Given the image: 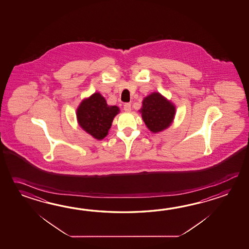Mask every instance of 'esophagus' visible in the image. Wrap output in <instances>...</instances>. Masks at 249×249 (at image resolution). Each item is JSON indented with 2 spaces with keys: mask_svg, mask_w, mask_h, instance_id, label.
<instances>
[{
  "mask_svg": "<svg viewBox=\"0 0 249 249\" xmlns=\"http://www.w3.org/2000/svg\"><path fill=\"white\" fill-rule=\"evenodd\" d=\"M124 111L125 112L131 111V109H132L131 104H130V103H125V104L124 105Z\"/></svg>",
  "mask_w": 249,
  "mask_h": 249,
  "instance_id": "1",
  "label": "esophagus"
}]
</instances>
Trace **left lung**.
<instances>
[{
  "label": "left lung",
  "instance_id": "obj_1",
  "mask_svg": "<svg viewBox=\"0 0 249 249\" xmlns=\"http://www.w3.org/2000/svg\"><path fill=\"white\" fill-rule=\"evenodd\" d=\"M143 121L153 132L163 131L169 126L175 117V107L159 92L146 97L141 110Z\"/></svg>",
  "mask_w": 249,
  "mask_h": 249
}]
</instances>
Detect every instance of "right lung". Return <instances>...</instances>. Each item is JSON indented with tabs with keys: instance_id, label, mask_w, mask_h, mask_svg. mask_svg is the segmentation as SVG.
<instances>
[{
	"instance_id": "add662e5",
	"label": "right lung",
	"mask_w": 249,
	"mask_h": 249,
	"mask_svg": "<svg viewBox=\"0 0 249 249\" xmlns=\"http://www.w3.org/2000/svg\"><path fill=\"white\" fill-rule=\"evenodd\" d=\"M119 112L117 106H108L100 93L85 99L77 108L80 126L91 136L102 140L106 137L115 116Z\"/></svg>"
}]
</instances>
